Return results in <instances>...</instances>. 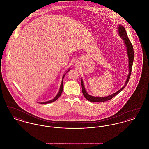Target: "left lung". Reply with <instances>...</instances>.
<instances>
[{
    "label": "left lung",
    "instance_id": "obj_1",
    "mask_svg": "<svg viewBox=\"0 0 149 149\" xmlns=\"http://www.w3.org/2000/svg\"><path fill=\"white\" fill-rule=\"evenodd\" d=\"M118 34L122 38V39L124 41V43L125 45V46L126 47L127 49V52L128 58V69H129V74H128L127 80L125 82V85L123 86L122 88H121L119 91H118L117 92L114 93L113 94L108 95L107 97H93L91 95H89L88 93L86 92L85 90L84 85L83 84V81L81 79V88H82V92L84 96L86 99L88 100L90 102H106L107 100H110V99L113 98L116 95L119 94L125 88V86L127 85V84L128 82V80L130 78L131 75V70L132 68V64H133V61L134 59V49L132 45L130 42L128 37L127 32L125 30V28L123 27V26L122 25H118Z\"/></svg>",
    "mask_w": 149,
    "mask_h": 149
}]
</instances>
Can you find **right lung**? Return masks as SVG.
Instances as JSON below:
<instances>
[{
    "mask_svg": "<svg viewBox=\"0 0 149 149\" xmlns=\"http://www.w3.org/2000/svg\"><path fill=\"white\" fill-rule=\"evenodd\" d=\"M70 70V69L68 70V71H66V73H65V74H64V75L63 76V79H62L61 84V85H60V90H59L58 92L57 93V94L56 95V97H55L54 99H51V100H50L47 101V102H41V103H41V104H47V103H52V102H55V100H56L57 99H58V98L60 97V95H61V93L63 92V79H64V77H65V74H66L68 71H69Z\"/></svg>",
    "mask_w": 149,
    "mask_h": 149,
    "instance_id": "add662e5",
    "label": "right lung"
}]
</instances>
